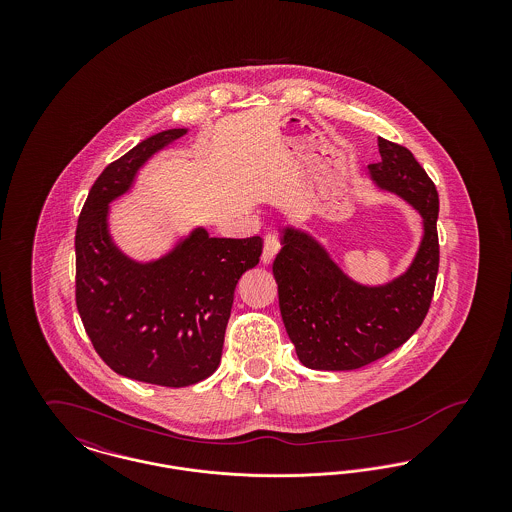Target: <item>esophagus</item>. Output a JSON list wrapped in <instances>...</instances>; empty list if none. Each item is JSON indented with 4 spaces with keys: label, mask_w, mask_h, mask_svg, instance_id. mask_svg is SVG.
<instances>
[{
    "label": "esophagus",
    "mask_w": 512,
    "mask_h": 512,
    "mask_svg": "<svg viewBox=\"0 0 512 512\" xmlns=\"http://www.w3.org/2000/svg\"><path fill=\"white\" fill-rule=\"evenodd\" d=\"M278 251H280V238H278L276 234H267V236H265V245H263L261 261H263L265 265H270Z\"/></svg>",
    "instance_id": "34e87169"
}]
</instances>
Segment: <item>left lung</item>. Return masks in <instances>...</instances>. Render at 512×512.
Here are the masks:
<instances>
[{
	"label": "left lung",
	"mask_w": 512,
	"mask_h": 512,
	"mask_svg": "<svg viewBox=\"0 0 512 512\" xmlns=\"http://www.w3.org/2000/svg\"><path fill=\"white\" fill-rule=\"evenodd\" d=\"M380 163L370 180L422 217V240L409 268L386 284L349 278L326 247L295 226L280 228L272 263L280 313L299 361L313 370H355L386 357L420 328L439 267V199L434 182L407 147L378 138Z\"/></svg>",
	"instance_id": "left-lung-1"
}]
</instances>
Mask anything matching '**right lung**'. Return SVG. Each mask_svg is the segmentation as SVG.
<instances>
[{
    "instance_id": "right-lung-1",
    "label": "right lung",
    "mask_w": 512,
    "mask_h": 512,
    "mask_svg": "<svg viewBox=\"0 0 512 512\" xmlns=\"http://www.w3.org/2000/svg\"><path fill=\"white\" fill-rule=\"evenodd\" d=\"M186 134L157 132L101 172L74 238L76 307L94 349L117 374L165 388L192 386L219 368L236 284L263 251L259 236L211 238L203 226L146 263L113 242L111 201L132 190L155 153Z\"/></svg>"
}]
</instances>
